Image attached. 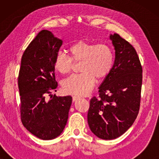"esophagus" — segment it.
<instances>
[{
    "label": "esophagus",
    "instance_id": "obj_1",
    "mask_svg": "<svg viewBox=\"0 0 159 159\" xmlns=\"http://www.w3.org/2000/svg\"><path fill=\"white\" fill-rule=\"evenodd\" d=\"M78 99H80V97H78V96H73V97H72V101H73V102L77 101Z\"/></svg>",
    "mask_w": 159,
    "mask_h": 159
}]
</instances>
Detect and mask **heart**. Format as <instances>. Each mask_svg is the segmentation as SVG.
<instances>
[{"mask_svg": "<svg viewBox=\"0 0 159 159\" xmlns=\"http://www.w3.org/2000/svg\"><path fill=\"white\" fill-rule=\"evenodd\" d=\"M69 56L59 53L54 59L56 70L67 75L72 70L74 63H79L80 75L64 80L63 90L67 94L86 95L94 88L97 80H102L109 75L114 64V53L109 45L79 41L69 49Z\"/></svg>", "mask_w": 159, "mask_h": 159, "instance_id": "1", "label": "heart"}]
</instances>
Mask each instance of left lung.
Here are the masks:
<instances>
[{
  "instance_id": "8db88e82",
  "label": "left lung",
  "mask_w": 159,
  "mask_h": 159,
  "mask_svg": "<svg viewBox=\"0 0 159 159\" xmlns=\"http://www.w3.org/2000/svg\"><path fill=\"white\" fill-rule=\"evenodd\" d=\"M115 49L112 70L90 100L88 122L93 133L114 140L132 125L139 113L143 69L134 47L119 34H111Z\"/></svg>"
}]
</instances>
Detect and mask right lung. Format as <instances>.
<instances>
[{
	"mask_svg": "<svg viewBox=\"0 0 159 159\" xmlns=\"http://www.w3.org/2000/svg\"><path fill=\"white\" fill-rule=\"evenodd\" d=\"M51 32L43 30L24 52L18 77L21 120L30 132L48 140L61 134L66 125L72 98L51 95L58 83L54 59L62 45ZM47 95L51 96L47 99Z\"/></svg>",
	"mask_w": 159,
	"mask_h": 159,
	"instance_id": "1",
	"label": "right lung"
}]
</instances>
